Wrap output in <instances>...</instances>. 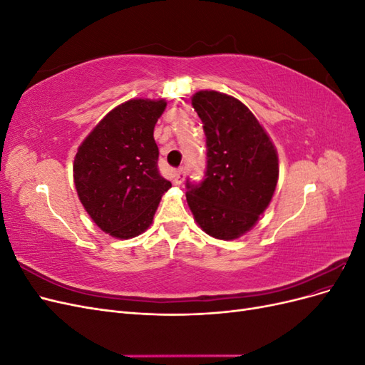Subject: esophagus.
Masks as SVG:
<instances>
[{
	"label": "esophagus",
	"instance_id": "obj_1",
	"mask_svg": "<svg viewBox=\"0 0 365 365\" xmlns=\"http://www.w3.org/2000/svg\"><path fill=\"white\" fill-rule=\"evenodd\" d=\"M184 178H185V172H184V169L181 168V169H178V170H176V172L173 173V184H175V185L182 184Z\"/></svg>",
	"mask_w": 365,
	"mask_h": 365
}]
</instances>
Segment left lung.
I'll list each match as a JSON object with an SVG mask.
<instances>
[{
    "instance_id": "left-lung-1",
    "label": "left lung",
    "mask_w": 365,
    "mask_h": 365,
    "mask_svg": "<svg viewBox=\"0 0 365 365\" xmlns=\"http://www.w3.org/2000/svg\"><path fill=\"white\" fill-rule=\"evenodd\" d=\"M202 120L207 170L187 181V204L207 235L233 240L245 235L269 205L279 180V155L259 120L237 98L217 91L192 97Z\"/></svg>"
}]
</instances>
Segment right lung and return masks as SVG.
I'll use <instances>...</instances> for the list:
<instances>
[{
  "label": "right lung",
  "mask_w": 365,
  "mask_h": 365,
  "mask_svg": "<svg viewBox=\"0 0 365 365\" xmlns=\"http://www.w3.org/2000/svg\"><path fill=\"white\" fill-rule=\"evenodd\" d=\"M168 102L132 98L109 111L77 149V196L105 233L135 237L149 228L172 184L158 172L153 128Z\"/></svg>",
  "instance_id": "1"
}]
</instances>
